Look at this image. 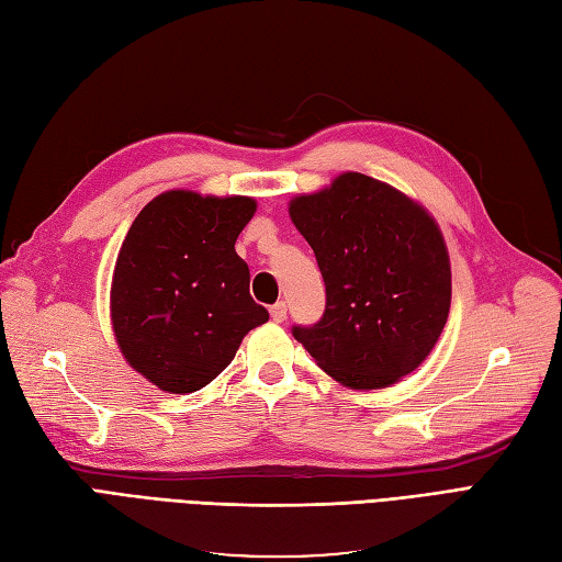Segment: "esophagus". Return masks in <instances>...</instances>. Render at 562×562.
I'll return each mask as SVG.
<instances>
[{"mask_svg": "<svg viewBox=\"0 0 562 562\" xmlns=\"http://www.w3.org/2000/svg\"><path fill=\"white\" fill-rule=\"evenodd\" d=\"M270 318L276 321V323L286 321V304H284V302H278L276 306H270Z\"/></svg>", "mask_w": 562, "mask_h": 562, "instance_id": "1", "label": "esophagus"}]
</instances>
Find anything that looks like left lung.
Returning a JSON list of instances; mask_svg holds the SVG:
<instances>
[{"mask_svg": "<svg viewBox=\"0 0 562 562\" xmlns=\"http://www.w3.org/2000/svg\"><path fill=\"white\" fill-rule=\"evenodd\" d=\"M316 254L325 313L292 330L318 367L349 390H378L416 371L446 328L452 272L436 217L361 172L290 201Z\"/></svg>", "mask_w": 562, "mask_h": 562, "instance_id": "1", "label": "left lung"}]
</instances>
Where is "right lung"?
Masks as SVG:
<instances>
[{
	"mask_svg": "<svg viewBox=\"0 0 562 562\" xmlns=\"http://www.w3.org/2000/svg\"><path fill=\"white\" fill-rule=\"evenodd\" d=\"M254 213L249 195L172 189L126 232L110 286L112 333L128 367L165 393L205 387L268 321L234 251Z\"/></svg>",
	"mask_w": 562,
	"mask_h": 562,
	"instance_id": "1",
	"label": "right lung"
}]
</instances>
